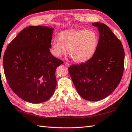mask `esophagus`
Returning <instances> with one entry per match:
<instances>
[{
    "instance_id": "34e87169",
    "label": "esophagus",
    "mask_w": 132,
    "mask_h": 132,
    "mask_svg": "<svg viewBox=\"0 0 132 132\" xmlns=\"http://www.w3.org/2000/svg\"><path fill=\"white\" fill-rule=\"evenodd\" d=\"M64 65L67 67H69L70 66V64L68 62H64Z\"/></svg>"
}]
</instances>
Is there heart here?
<instances>
[{"instance_id":"obj_1","label":"heart","mask_w":132,"mask_h":132,"mask_svg":"<svg viewBox=\"0 0 132 132\" xmlns=\"http://www.w3.org/2000/svg\"><path fill=\"white\" fill-rule=\"evenodd\" d=\"M98 43L97 33L93 30H69L62 31L52 40L51 52L59 57L68 50L76 63L86 62L94 55Z\"/></svg>"}]
</instances>
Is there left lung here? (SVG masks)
<instances>
[{"instance_id":"left-lung-1","label":"left lung","mask_w":132,"mask_h":132,"mask_svg":"<svg viewBox=\"0 0 132 132\" xmlns=\"http://www.w3.org/2000/svg\"><path fill=\"white\" fill-rule=\"evenodd\" d=\"M98 28L99 41L93 56L86 63L69 67L78 93L89 101H99L112 93L120 82L124 68V50L118 37L103 23Z\"/></svg>"}]
</instances>
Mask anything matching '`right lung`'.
<instances>
[{
  "mask_svg": "<svg viewBox=\"0 0 132 132\" xmlns=\"http://www.w3.org/2000/svg\"><path fill=\"white\" fill-rule=\"evenodd\" d=\"M53 31L48 26L26 27L4 52L3 64L9 86L29 103L48 100L56 89L55 72L63 62L50 51Z\"/></svg>",
  "mask_w": 132,
  "mask_h": 132,
  "instance_id": "obj_1",
  "label": "right lung"
}]
</instances>
